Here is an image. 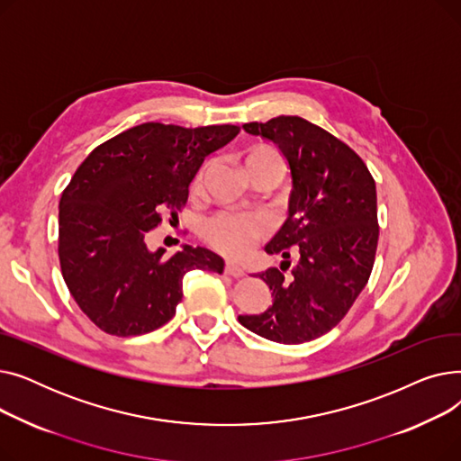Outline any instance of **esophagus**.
Listing matches in <instances>:
<instances>
[{
	"instance_id": "1",
	"label": "esophagus",
	"mask_w": 461,
	"mask_h": 461,
	"mask_svg": "<svg viewBox=\"0 0 461 461\" xmlns=\"http://www.w3.org/2000/svg\"><path fill=\"white\" fill-rule=\"evenodd\" d=\"M224 273L233 276V278H243L245 276V269H240L239 265L231 263V261H226V267H224Z\"/></svg>"
}]
</instances>
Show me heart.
I'll return each mask as SVG.
<instances>
[{"label":"heart","mask_w":461,"mask_h":461,"mask_svg":"<svg viewBox=\"0 0 461 461\" xmlns=\"http://www.w3.org/2000/svg\"><path fill=\"white\" fill-rule=\"evenodd\" d=\"M247 176L258 172H269L278 177L284 174V160L269 145H256L243 157ZM202 177V176H200ZM203 237L211 245L230 256H240L249 250L252 240L263 233L261 222L254 218H235L230 214H218L203 224Z\"/></svg>","instance_id":"b5f03b06"}]
</instances>
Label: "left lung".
<instances>
[{"mask_svg": "<svg viewBox=\"0 0 461 461\" xmlns=\"http://www.w3.org/2000/svg\"><path fill=\"white\" fill-rule=\"evenodd\" d=\"M243 129L278 145L294 188L285 222L265 245L282 256L280 269L259 275L273 304L239 323L278 344L316 340L342 321L370 278L379 237L375 181L351 148L303 117ZM292 255L298 263L285 276Z\"/></svg>", "mask_w": 461, "mask_h": 461, "instance_id": "1", "label": "left lung"}]
</instances>
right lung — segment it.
Instances as JSON below:
<instances>
[{"label": "right lung", "mask_w": 461, "mask_h": 461, "mask_svg": "<svg viewBox=\"0 0 461 461\" xmlns=\"http://www.w3.org/2000/svg\"><path fill=\"white\" fill-rule=\"evenodd\" d=\"M235 125L185 129L143 123L93 149L59 200V263L72 299L113 336L151 332L176 316L183 276L222 275L224 259L183 245L166 258L145 245L162 211L186 203L205 157L237 136Z\"/></svg>", "instance_id": "add662e5"}]
</instances>
